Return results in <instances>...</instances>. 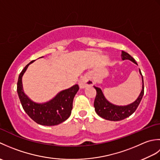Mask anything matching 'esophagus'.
<instances>
[{"label": "esophagus", "instance_id": "obj_1", "mask_svg": "<svg viewBox=\"0 0 160 160\" xmlns=\"http://www.w3.org/2000/svg\"><path fill=\"white\" fill-rule=\"evenodd\" d=\"M93 82L91 80V78L89 77H87V76L82 77L79 81V86L81 89L93 85Z\"/></svg>", "mask_w": 160, "mask_h": 160}]
</instances>
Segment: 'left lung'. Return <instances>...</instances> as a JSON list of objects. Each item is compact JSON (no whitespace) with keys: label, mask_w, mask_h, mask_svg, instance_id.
I'll use <instances>...</instances> for the list:
<instances>
[{"label":"left lung","mask_w":160,"mask_h":160,"mask_svg":"<svg viewBox=\"0 0 160 160\" xmlns=\"http://www.w3.org/2000/svg\"><path fill=\"white\" fill-rule=\"evenodd\" d=\"M121 56L122 60H130L132 62L137 64L133 58L129 55L128 53L124 52V51L122 52ZM140 73L142 76L140 70ZM142 83H143L142 89L138 98L133 103L127 105V106H116V105L110 103L104 98L100 88L94 87L96 90V96L94 100L95 111L101 118L111 121H119L129 117L137 109L142 99V97H143L144 93L143 76H142Z\"/></svg>","instance_id":"1"}]
</instances>
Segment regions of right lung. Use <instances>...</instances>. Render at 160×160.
Segmentation results:
<instances>
[{"instance_id":"add662e5","label":"right lung","mask_w":160,"mask_h":160,"mask_svg":"<svg viewBox=\"0 0 160 160\" xmlns=\"http://www.w3.org/2000/svg\"><path fill=\"white\" fill-rule=\"evenodd\" d=\"M25 67L20 72L18 82L17 92L23 109L36 123L45 126H54L62 123L70 116L73 108V100L75 95L79 89L76 84L66 90L62 91L53 100L45 104H36L30 100L22 90V77L28 69L29 64Z\"/></svg>"}]
</instances>
